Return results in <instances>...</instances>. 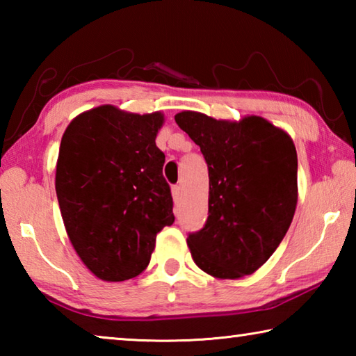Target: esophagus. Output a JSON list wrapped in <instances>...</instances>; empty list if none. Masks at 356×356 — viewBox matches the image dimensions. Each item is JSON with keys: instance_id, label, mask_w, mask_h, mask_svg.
I'll list each match as a JSON object with an SVG mask.
<instances>
[{"instance_id": "esophagus-1", "label": "esophagus", "mask_w": 356, "mask_h": 356, "mask_svg": "<svg viewBox=\"0 0 356 356\" xmlns=\"http://www.w3.org/2000/svg\"><path fill=\"white\" fill-rule=\"evenodd\" d=\"M171 193H172V197H174V201H179V197H180V193H182V188H180L179 185H174L172 188H171Z\"/></svg>"}]
</instances>
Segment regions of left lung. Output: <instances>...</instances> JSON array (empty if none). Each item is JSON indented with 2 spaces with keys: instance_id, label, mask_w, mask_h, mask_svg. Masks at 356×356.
<instances>
[{
  "instance_id": "1",
  "label": "left lung",
  "mask_w": 356,
  "mask_h": 356,
  "mask_svg": "<svg viewBox=\"0 0 356 356\" xmlns=\"http://www.w3.org/2000/svg\"><path fill=\"white\" fill-rule=\"evenodd\" d=\"M209 166V216L186 238L202 272L238 280L268 261L291 226L298 201L297 150L287 131L261 116L213 119L177 113Z\"/></svg>"
}]
</instances>
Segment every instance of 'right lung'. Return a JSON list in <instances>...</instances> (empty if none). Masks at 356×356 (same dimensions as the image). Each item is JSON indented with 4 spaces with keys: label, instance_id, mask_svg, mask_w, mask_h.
I'll use <instances>...</instances> for the list:
<instances>
[{
    "label": "right lung",
    "instance_id": "add662e5",
    "mask_svg": "<svg viewBox=\"0 0 356 356\" xmlns=\"http://www.w3.org/2000/svg\"><path fill=\"white\" fill-rule=\"evenodd\" d=\"M160 111L138 114L100 105L72 120L56 161V195L72 246L99 280L135 278L155 238L174 222L155 138Z\"/></svg>",
    "mask_w": 356,
    "mask_h": 356
}]
</instances>
